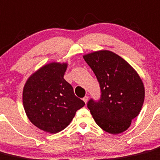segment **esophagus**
<instances>
[{
	"mask_svg": "<svg viewBox=\"0 0 160 160\" xmlns=\"http://www.w3.org/2000/svg\"><path fill=\"white\" fill-rule=\"evenodd\" d=\"M88 96H85V97L83 98V101L85 102V103H87V102H88Z\"/></svg>",
	"mask_w": 160,
	"mask_h": 160,
	"instance_id": "esophagus-1",
	"label": "esophagus"
}]
</instances>
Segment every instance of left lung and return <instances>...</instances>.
I'll return each instance as SVG.
<instances>
[{"label":"left lung","instance_id":"1","mask_svg":"<svg viewBox=\"0 0 160 160\" xmlns=\"http://www.w3.org/2000/svg\"><path fill=\"white\" fill-rule=\"evenodd\" d=\"M99 82L101 99L88 102L94 121L112 134L124 132L138 116L145 100V87L137 71L117 54L100 50L83 55Z\"/></svg>","mask_w":160,"mask_h":160}]
</instances>
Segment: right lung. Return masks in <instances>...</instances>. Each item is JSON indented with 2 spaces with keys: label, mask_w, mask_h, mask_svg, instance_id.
Here are the masks:
<instances>
[{
  "label": "right lung",
  "mask_w": 160,
  "mask_h": 160,
  "mask_svg": "<svg viewBox=\"0 0 160 160\" xmlns=\"http://www.w3.org/2000/svg\"><path fill=\"white\" fill-rule=\"evenodd\" d=\"M67 62H52L41 66L27 79L22 91V103L29 121L50 134L64 130L84 106L64 79Z\"/></svg>",
  "instance_id": "1"
}]
</instances>
